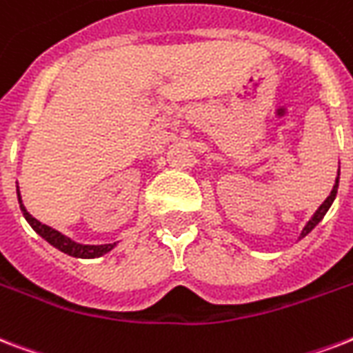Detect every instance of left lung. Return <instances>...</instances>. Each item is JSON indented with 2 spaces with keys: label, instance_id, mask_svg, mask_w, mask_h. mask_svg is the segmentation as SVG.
I'll return each instance as SVG.
<instances>
[{
  "label": "left lung",
  "instance_id": "1",
  "mask_svg": "<svg viewBox=\"0 0 353 353\" xmlns=\"http://www.w3.org/2000/svg\"><path fill=\"white\" fill-rule=\"evenodd\" d=\"M339 176H341V172H339V174H337V179H335V185H333V188H332V192H330V196H327L326 200H324V203H322V205H320L319 209H316V212H314L313 216H311V220H309L307 224H305V228H303V230H302V235H300V239H303V236H305V235H309V233H311V231H313L314 228L319 225L320 220H322V219H324V216H326V212L330 211V207H332L333 200H335V196H337Z\"/></svg>",
  "mask_w": 353,
  "mask_h": 353
}]
</instances>
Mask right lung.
Instances as JSON below:
<instances>
[{"instance_id": "1", "label": "right lung", "mask_w": 353, "mask_h": 353, "mask_svg": "<svg viewBox=\"0 0 353 353\" xmlns=\"http://www.w3.org/2000/svg\"><path fill=\"white\" fill-rule=\"evenodd\" d=\"M18 203H20V209L23 212V216L29 222V225L33 228L37 233H39L44 241H48L51 246H55L57 250L64 252V254L72 255V257H79V259H94V257H101L107 252H111L114 246H117V242H112V244H79V242L72 241L70 236L63 235V233H59L57 230H53L50 225L42 224L39 220L31 216L27 209L21 203V196L20 190H18Z\"/></svg>"}]
</instances>
